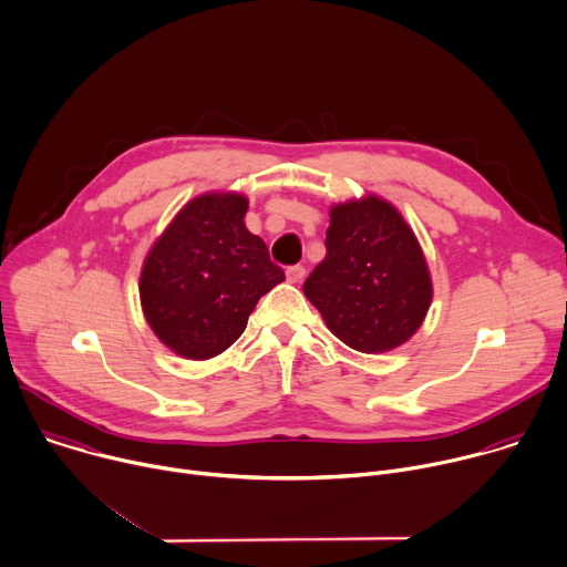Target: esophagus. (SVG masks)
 <instances>
[{"instance_id":"esophagus-1","label":"esophagus","mask_w":567,"mask_h":567,"mask_svg":"<svg viewBox=\"0 0 567 567\" xmlns=\"http://www.w3.org/2000/svg\"><path fill=\"white\" fill-rule=\"evenodd\" d=\"M302 278H305V267H302V265H293V267L287 269V280H289V282L296 285V282H300Z\"/></svg>"}]
</instances>
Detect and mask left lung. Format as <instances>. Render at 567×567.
I'll use <instances>...</instances> for the list:
<instances>
[{"mask_svg":"<svg viewBox=\"0 0 567 567\" xmlns=\"http://www.w3.org/2000/svg\"><path fill=\"white\" fill-rule=\"evenodd\" d=\"M327 256L305 280V296L329 331L362 353L405 344L432 305L425 254L401 212L367 194L329 209Z\"/></svg>","mask_w":567,"mask_h":567,"instance_id":"obj_1","label":"left lung"}]
</instances>
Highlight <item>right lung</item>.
I'll return each instance as SVG.
<instances>
[{"label":"right lung","mask_w":567,"mask_h":567,"mask_svg":"<svg viewBox=\"0 0 567 567\" xmlns=\"http://www.w3.org/2000/svg\"><path fill=\"white\" fill-rule=\"evenodd\" d=\"M247 209L243 194H203L175 214L144 258V318L182 358L209 360L229 349L258 300L285 280L262 238L245 227Z\"/></svg>","instance_id":"add662e5"}]
</instances>
